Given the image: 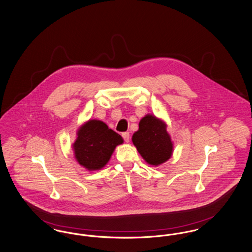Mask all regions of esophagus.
Returning a JSON list of instances; mask_svg holds the SVG:
<instances>
[{
  "instance_id": "1",
  "label": "esophagus",
  "mask_w": 252,
  "mask_h": 252,
  "mask_svg": "<svg viewBox=\"0 0 252 252\" xmlns=\"http://www.w3.org/2000/svg\"><path fill=\"white\" fill-rule=\"evenodd\" d=\"M122 137L124 138V140H125L126 143H128V142H129V139H130L129 132H124V133H122Z\"/></svg>"
}]
</instances>
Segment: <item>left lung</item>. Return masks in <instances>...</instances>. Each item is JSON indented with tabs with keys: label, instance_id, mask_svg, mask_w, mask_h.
Returning <instances> with one entry per match:
<instances>
[{
	"label": "left lung",
	"instance_id": "left-lung-1",
	"mask_svg": "<svg viewBox=\"0 0 252 252\" xmlns=\"http://www.w3.org/2000/svg\"><path fill=\"white\" fill-rule=\"evenodd\" d=\"M132 142L146 162L151 165L158 166L165 162L173 152L166 125L149 114L140 121L139 130L133 134Z\"/></svg>",
	"mask_w": 252,
	"mask_h": 252
}]
</instances>
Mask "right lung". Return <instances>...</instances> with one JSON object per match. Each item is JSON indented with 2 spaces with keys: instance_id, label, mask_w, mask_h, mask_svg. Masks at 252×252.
<instances>
[{
  "instance_id": "right-lung-1",
  "label": "right lung",
  "mask_w": 252,
  "mask_h": 252,
  "mask_svg": "<svg viewBox=\"0 0 252 252\" xmlns=\"http://www.w3.org/2000/svg\"><path fill=\"white\" fill-rule=\"evenodd\" d=\"M77 136L73 144L75 158L90 171L104 167L115 147L124 142L118 133L101 121H89L80 127Z\"/></svg>"
}]
</instances>
